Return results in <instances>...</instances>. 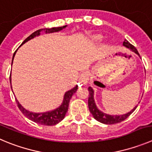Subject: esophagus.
<instances>
[{
  "label": "esophagus",
  "instance_id": "1",
  "mask_svg": "<svg viewBox=\"0 0 152 152\" xmlns=\"http://www.w3.org/2000/svg\"><path fill=\"white\" fill-rule=\"evenodd\" d=\"M89 79V73L88 72H84L81 74L80 78H79V83L81 86L86 85L88 82Z\"/></svg>",
  "mask_w": 152,
  "mask_h": 152
}]
</instances>
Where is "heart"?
<instances>
[{"label":"heart","mask_w":152,"mask_h":152,"mask_svg":"<svg viewBox=\"0 0 152 152\" xmlns=\"http://www.w3.org/2000/svg\"><path fill=\"white\" fill-rule=\"evenodd\" d=\"M94 40H96V41H99L101 39V37H100V36L94 37Z\"/></svg>","instance_id":"obj_1"}]
</instances>
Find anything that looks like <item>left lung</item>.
Segmentation results:
<instances>
[{
	"label": "left lung",
	"instance_id": "obj_1",
	"mask_svg": "<svg viewBox=\"0 0 152 152\" xmlns=\"http://www.w3.org/2000/svg\"><path fill=\"white\" fill-rule=\"evenodd\" d=\"M123 46H125L127 49H130L132 52H135L137 55H138L140 56V54H139L138 51L137 50L135 47H134L132 44H130V42L127 40H124L123 42ZM88 91H89V96H88V108L90 110V113H91L93 117L97 120V121H100V122L103 123L105 124H117V123L121 122L124 120H125L128 116H130L132 113H134V110H136V108L137 107V106H136L131 111H130L129 113H127V114L124 115H111L106 114V113H103L100 110H98V108L96 106V103L94 102V90L92 89L91 87L88 88Z\"/></svg>",
	"mask_w": 152,
	"mask_h": 152
}]
</instances>
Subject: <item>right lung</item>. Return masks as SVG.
<instances>
[{"label":"right lung","instance_id":"add662e5","mask_svg":"<svg viewBox=\"0 0 152 152\" xmlns=\"http://www.w3.org/2000/svg\"><path fill=\"white\" fill-rule=\"evenodd\" d=\"M66 27V25L62 27H58V28H43V29H39L36 31L35 32H34L33 34H31L28 37H27L25 40L23 41V42L22 43L24 44L26 42H28L30 39H33L35 37H37L40 34L41 31H45V33H54V32H58V31H61L62 29L65 28ZM21 45V46H22ZM15 51L13 54V56H12V61H13L14 56L15 55ZM10 85H11V74L10 76ZM78 89V86H75L73 88L70 89L69 91H66L64 94V100L62 102L61 105L59 107H58L55 110H52V111L46 112V113H32V112H30L28 110H25L23 106L19 103V102L18 101L17 99H15L16 100V103L18 104V108L21 110L22 113L28 118V119L33 121L34 122H36L37 124H42V125H47V126H52L55 125L58 123L60 122L61 121H62L65 117V115H66V112L68 110V107H69V100L71 99L72 96L73 95V94L76 91V90Z\"/></svg>","mask_w":152,"mask_h":152}]
</instances>
